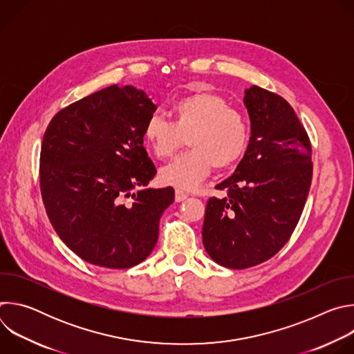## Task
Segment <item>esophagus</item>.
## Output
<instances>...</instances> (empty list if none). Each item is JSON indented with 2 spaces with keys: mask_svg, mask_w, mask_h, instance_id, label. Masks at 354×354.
I'll return each instance as SVG.
<instances>
[{
  "mask_svg": "<svg viewBox=\"0 0 354 354\" xmlns=\"http://www.w3.org/2000/svg\"><path fill=\"white\" fill-rule=\"evenodd\" d=\"M185 198H187V193H185L183 190L176 189V190H175V200H176V201H183Z\"/></svg>",
  "mask_w": 354,
  "mask_h": 354,
  "instance_id": "1",
  "label": "esophagus"
}]
</instances>
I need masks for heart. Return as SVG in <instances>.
I'll list each match as a JSON object with an SVG mask.
<instances>
[{"mask_svg": "<svg viewBox=\"0 0 354 354\" xmlns=\"http://www.w3.org/2000/svg\"><path fill=\"white\" fill-rule=\"evenodd\" d=\"M171 115L172 122L160 115L149 116L142 129L144 144L156 158L172 157L185 137L192 148L161 169L162 183L192 190L207 178L213 167L225 169L245 154L248 122L220 95L198 91L183 96L172 105Z\"/></svg>", "mask_w": 354, "mask_h": 354, "instance_id": "1", "label": "heart"}]
</instances>
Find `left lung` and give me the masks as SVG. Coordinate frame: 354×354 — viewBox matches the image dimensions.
Returning <instances> with one entry per match:
<instances>
[{
  "label": "left lung",
  "mask_w": 354,
  "mask_h": 354,
  "mask_svg": "<svg viewBox=\"0 0 354 354\" xmlns=\"http://www.w3.org/2000/svg\"><path fill=\"white\" fill-rule=\"evenodd\" d=\"M243 104L250 138L235 172L216 187L201 230L210 258L230 269L266 262L295 230L313 180L310 137L280 95L250 86Z\"/></svg>",
  "instance_id": "1"
}]
</instances>
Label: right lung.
Wrapping results in <instances>:
<instances>
[{
	"label": "right lung",
	"mask_w": 354,
	"mask_h": 354,
	"mask_svg": "<svg viewBox=\"0 0 354 354\" xmlns=\"http://www.w3.org/2000/svg\"><path fill=\"white\" fill-rule=\"evenodd\" d=\"M156 109L144 91L112 85L57 112L44 131L39 175L47 217L91 265L133 268L157 243L175 192L144 189L157 174L142 145Z\"/></svg>",
	"instance_id": "right-lung-1"
}]
</instances>
